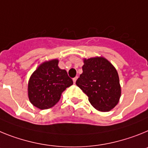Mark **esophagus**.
Segmentation results:
<instances>
[{"mask_svg": "<svg viewBox=\"0 0 148 148\" xmlns=\"http://www.w3.org/2000/svg\"><path fill=\"white\" fill-rule=\"evenodd\" d=\"M77 77H76L73 78V82H74V83H76V81H77Z\"/></svg>", "mask_w": 148, "mask_h": 148, "instance_id": "obj_1", "label": "esophagus"}]
</instances>
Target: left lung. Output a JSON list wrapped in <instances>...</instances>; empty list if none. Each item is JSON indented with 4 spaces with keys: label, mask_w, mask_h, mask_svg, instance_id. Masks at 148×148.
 Segmentation results:
<instances>
[{
    "label": "left lung",
    "mask_w": 148,
    "mask_h": 148,
    "mask_svg": "<svg viewBox=\"0 0 148 148\" xmlns=\"http://www.w3.org/2000/svg\"><path fill=\"white\" fill-rule=\"evenodd\" d=\"M83 73L76 84L88 97L97 110L109 112L119 101L121 94L116 69L104 57L84 59Z\"/></svg>",
    "instance_id": "obj_1"
}]
</instances>
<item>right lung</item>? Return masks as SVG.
<instances>
[{
    "mask_svg": "<svg viewBox=\"0 0 148 148\" xmlns=\"http://www.w3.org/2000/svg\"><path fill=\"white\" fill-rule=\"evenodd\" d=\"M58 63V60L44 62L29 79L28 97L40 110L53 107L60 101L62 93L73 84L66 71L60 69Z\"/></svg>",
    "mask_w": 148,
    "mask_h": 148,
    "instance_id": "add662e5",
    "label": "right lung"
}]
</instances>
